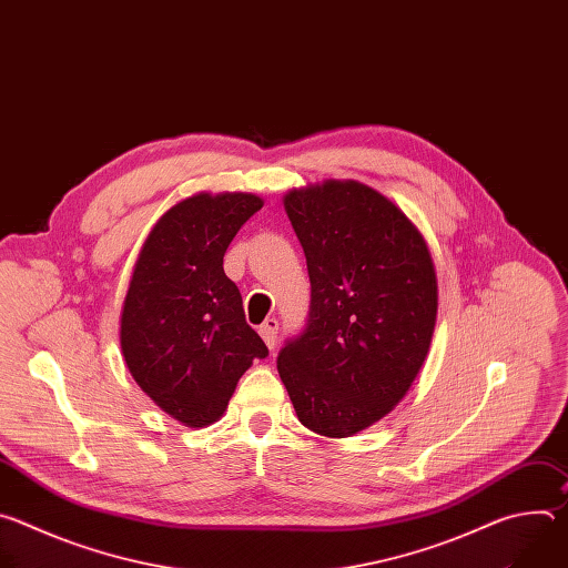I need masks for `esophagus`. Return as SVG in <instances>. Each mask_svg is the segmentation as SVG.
<instances>
[{
	"mask_svg": "<svg viewBox=\"0 0 568 568\" xmlns=\"http://www.w3.org/2000/svg\"><path fill=\"white\" fill-rule=\"evenodd\" d=\"M263 342L267 344V348H274L276 346V335H278V321L272 316V318H265L263 326L258 328Z\"/></svg>",
	"mask_w": 568,
	"mask_h": 568,
	"instance_id": "esophagus-1",
	"label": "esophagus"
}]
</instances>
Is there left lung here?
<instances>
[{
	"label": "left lung",
	"mask_w": 568,
	"mask_h": 568,
	"mask_svg": "<svg viewBox=\"0 0 568 568\" xmlns=\"http://www.w3.org/2000/svg\"><path fill=\"white\" fill-rule=\"evenodd\" d=\"M285 213L312 285L305 331L278 353V375L310 432L348 438L395 409L436 328L438 278L420 229L355 180L292 189Z\"/></svg>",
	"instance_id": "1"
}]
</instances>
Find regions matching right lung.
I'll use <instances>...</instances> for the list:
<instances>
[{"instance_id":"1","label":"right lung","mask_w":568,"mask_h":568,"mask_svg":"<svg viewBox=\"0 0 568 568\" xmlns=\"http://www.w3.org/2000/svg\"><path fill=\"white\" fill-rule=\"evenodd\" d=\"M254 193H195L156 220L134 263L119 318L125 366L161 412L213 425L265 342L245 321L222 258L258 209Z\"/></svg>"}]
</instances>
